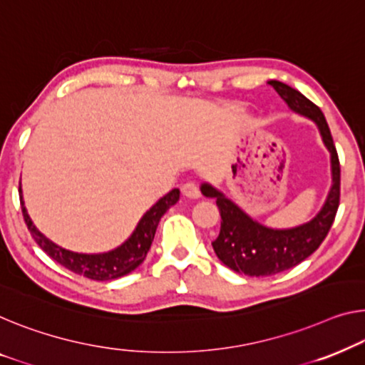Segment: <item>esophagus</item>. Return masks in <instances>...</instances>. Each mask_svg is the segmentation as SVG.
Returning a JSON list of instances; mask_svg holds the SVG:
<instances>
[{
  "label": "esophagus",
  "instance_id": "34e87169",
  "mask_svg": "<svg viewBox=\"0 0 365 365\" xmlns=\"http://www.w3.org/2000/svg\"><path fill=\"white\" fill-rule=\"evenodd\" d=\"M182 193H183L187 198H200V188H198V185L195 183V182H192V180L182 185Z\"/></svg>",
  "mask_w": 365,
  "mask_h": 365
}]
</instances>
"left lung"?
<instances>
[{
	"instance_id": "obj_1",
	"label": "left lung",
	"mask_w": 365,
	"mask_h": 365,
	"mask_svg": "<svg viewBox=\"0 0 365 365\" xmlns=\"http://www.w3.org/2000/svg\"><path fill=\"white\" fill-rule=\"evenodd\" d=\"M269 85L280 95L293 111L312 118L318 124L326 148L331 152V168H333V187L329 190L322 211L307 225L293 230H269L252 221L244 211L217 192L211 185H201L205 197L216 198L221 215L220 236L213 242L217 259L237 274L249 277H269L279 272L295 267L309 257L319 244L328 236L336 213H338L341 197V165L333 135L326 123L322 110L282 81L270 80Z\"/></svg>"
}]
</instances>
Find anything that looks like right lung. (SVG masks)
Wrapping results in <instances>:
<instances>
[{
    "mask_svg": "<svg viewBox=\"0 0 365 365\" xmlns=\"http://www.w3.org/2000/svg\"><path fill=\"white\" fill-rule=\"evenodd\" d=\"M19 198L27 230H29L31 236L34 237V241L39 244V247L48 255V257L63 265L65 269L72 270L73 274L83 275L86 279L91 280L105 282L128 275L129 272H133L135 267H139V265L144 262L145 255H148L150 249V244L154 241L155 230L160 217L165 215V211L170 208V206L177 203L178 198H180V192H178V188H175L172 190L170 193H167L164 198L157 201L148 213L143 216V220L139 221L133 236H130L123 246H119L118 249H114V251L106 254H77L65 251V249L56 246V244L48 241L46 236H42L41 232L36 230V226L32 225L31 217L26 211L23 195H19Z\"/></svg>",
    "mask_w": 365,
    "mask_h": 365,
    "instance_id": "1",
    "label": "right lung"
}]
</instances>
